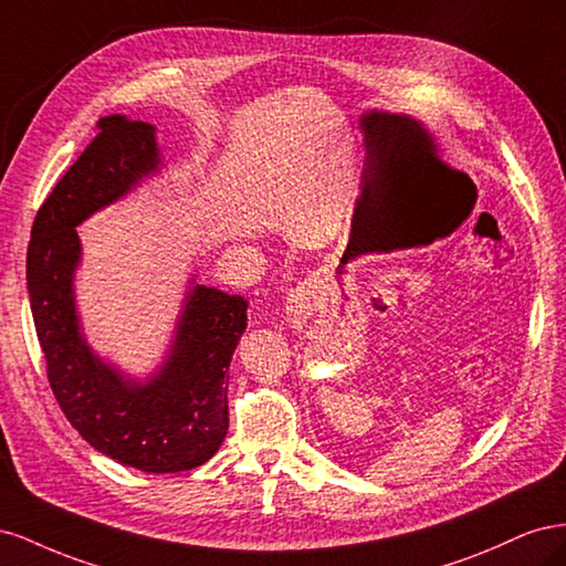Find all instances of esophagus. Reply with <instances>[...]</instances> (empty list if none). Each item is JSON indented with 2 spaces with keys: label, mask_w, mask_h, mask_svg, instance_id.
<instances>
[{
  "label": "esophagus",
  "mask_w": 566,
  "mask_h": 566,
  "mask_svg": "<svg viewBox=\"0 0 566 566\" xmlns=\"http://www.w3.org/2000/svg\"><path fill=\"white\" fill-rule=\"evenodd\" d=\"M318 306V290L314 283H300L295 290H290L285 300V318L293 328H302L310 321Z\"/></svg>",
  "instance_id": "34e87169"
}]
</instances>
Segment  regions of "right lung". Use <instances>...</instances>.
Masks as SVG:
<instances>
[{
	"mask_svg": "<svg viewBox=\"0 0 566 566\" xmlns=\"http://www.w3.org/2000/svg\"><path fill=\"white\" fill-rule=\"evenodd\" d=\"M156 127L113 115L38 210L28 245V295L46 378L67 422L96 451L142 472L208 462L229 430V364L248 325L241 295L193 285L167 364L146 385L125 380L80 333L75 227L158 172Z\"/></svg>",
	"mask_w": 566,
	"mask_h": 566,
	"instance_id": "right-lung-1",
	"label": "right lung"
}]
</instances>
